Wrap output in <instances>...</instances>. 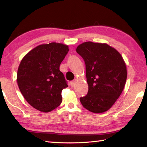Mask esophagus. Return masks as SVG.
Wrapping results in <instances>:
<instances>
[{
	"label": "esophagus",
	"mask_w": 147,
	"mask_h": 147,
	"mask_svg": "<svg viewBox=\"0 0 147 147\" xmlns=\"http://www.w3.org/2000/svg\"><path fill=\"white\" fill-rule=\"evenodd\" d=\"M76 83V80H73V81L71 82V87L75 86Z\"/></svg>",
	"instance_id": "34e87169"
}]
</instances>
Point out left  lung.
Returning a JSON list of instances; mask_svg holds the SVG:
<instances>
[{
	"label": "left lung",
	"instance_id": "1",
	"mask_svg": "<svg viewBox=\"0 0 147 147\" xmlns=\"http://www.w3.org/2000/svg\"><path fill=\"white\" fill-rule=\"evenodd\" d=\"M76 53L86 64L87 95L80 98L88 110L100 113L111 108L123 91L127 78L126 63L121 54L106 43L84 42Z\"/></svg>",
	"mask_w": 147,
	"mask_h": 147
}]
</instances>
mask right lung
Masks as SVG:
<instances>
[{
	"mask_svg": "<svg viewBox=\"0 0 147 147\" xmlns=\"http://www.w3.org/2000/svg\"><path fill=\"white\" fill-rule=\"evenodd\" d=\"M69 47L59 43L37 46L22 59L17 80L24 98L35 109L45 113L58 107L61 91L67 88L59 65Z\"/></svg>",
	"mask_w": 147,
	"mask_h": 147,
	"instance_id": "right-lung-1",
	"label": "right lung"
}]
</instances>
